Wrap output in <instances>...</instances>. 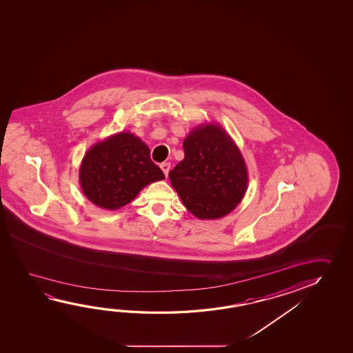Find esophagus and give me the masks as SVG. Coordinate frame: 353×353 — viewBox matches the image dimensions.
I'll use <instances>...</instances> for the list:
<instances>
[{"label":"esophagus","instance_id":"1","mask_svg":"<svg viewBox=\"0 0 353 353\" xmlns=\"http://www.w3.org/2000/svg\"><path fill=\"white\" fill-rule=\"evenodd\" d=\"M160 168H161L162 172L168 177L170 168H171V163H170V162H162L161 165H160Z\"/></svg>","mask_w":353,"mask_h":353}]
</instances>
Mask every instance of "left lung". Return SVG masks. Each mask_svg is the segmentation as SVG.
Returning <instances> with one entry per match:
<instances>
[{
	"label": "left lung",
	"mask_w": 353,
	"mask_h": 353,
	"mask_svg": "<svg viewBox=\"0 0 353 353\" xmlns=\"http://www.w3.org/2000/svg\"><path fill=\"white\" fill-rule=\"evenodd\" d=\"M185 159L170 171L171 185L198 219H219L236 208L248 191L241 151L218 123L194 128L183 140Z\"/></svg>",
	"instance_id": "obj_1"
}]
</instances>
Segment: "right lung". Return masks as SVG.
<instances>
[{
	"mask_svg": "<svg viewBox=\"0 0 353 353\" xmlns=\"http://www.w3.org/2000/svg\"><path fill=\"white\" fill-rule=\"evenodd\" d=\"M163 179L161 168L151 161L149 146L129 132L113 134L92 145L79 171L87 199L107 210L127 205L144 187Z\"/></svg>",
	"mask_w": 353,
	"mask_h": 353,
	"instance_id": "add662e5",
	"label": "right lung"
}]
</instances>
